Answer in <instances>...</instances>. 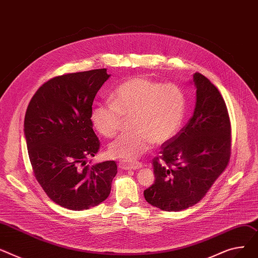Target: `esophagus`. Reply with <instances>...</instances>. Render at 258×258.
I'll use <instances>...</instances> for the list:
<instances>
[{"mask_svg":"<svg viewBox=\"0 0 258 258\" xmlns=\"http://www.w3.org/2000/svg\"><path fill=\"white\" fill-rule=\"evenodd\" d=\"M118 168L122 170H138L142 168V163L141 162H132V163H127L124 161H120L118 163Z\"/></svg>","mask_w":258,"mask_h":258,"instance_id":"obj_1","label":"esophagus"}]
</instances>
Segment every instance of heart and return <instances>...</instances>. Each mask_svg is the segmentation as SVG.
I'll use <instances>...</instances> for the list:
<instances>
[{
	"mask_svg": "<svg viewBox=\"0 0 258 258\" xmlns=\"http://www.w3.org/2000/svg\"><path fill=\"white\" fill-rule=\"evenodd\" d=\"M110 104H99L92 122L105 138H114L122 117L130 118L129 133L120 135L108 147L113 158L133 161L153 146L169 141L182 125L186 111L183 89L174 83L161 84L145 76L120 83L109 96Z\"/></svg>",
	"mask_w": 258,
	"mask_h": 258,
	"instance_id": "1",
	"label": "heart"
}]
</instances>
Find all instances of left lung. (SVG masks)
<instances>
[{"instance_id":"8db88e82","label":"left lung","mask_w":258,"mask_h":258,"mask_svg":"<svg viewBox=\"0 0 258 258\" xmlns=\"http://www.w3.org/2000/svg\"><path fill=\"white\" fill-rule=\"evenodd\" d=\"M194 114L153 159L154 183L146 201L161 210L180 211L201 201L225 171L231 154V128L225 101L205 76L195 73Z\"/></svg>"}]
</instances>
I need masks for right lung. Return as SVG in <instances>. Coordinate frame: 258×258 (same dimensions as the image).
Instances as JSON below:
<instances>
[{"mask_svg":"<svg viewBox=\"0 0 258 258\" xmlns=\"http://www.w3.org/2000/svg\"><path fill=\"white\" fill-rule=\"evenodd\" d=\"M110 77L106 69L57 76L43 83L30 101L24 131L34 176L56 204L83 210L107 199L115 161L94 165L100 142L93 129L94 99Z\"/></svg>","mask_w":258,"mask_h":258,"instance_id":"1","label":"right lung"}]
</instances>
